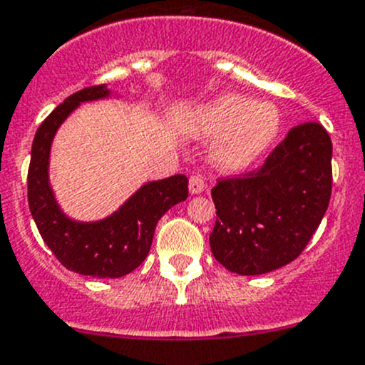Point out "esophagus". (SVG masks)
Here are the masks:
<instances>
[{"instance_id":"1","label":"esophagus","mask_w":365,"mask_h":365,"mask_svg":"<svg viewBox=\"0 0 365 365\" xmlns=\"http://www.w3.org/2000/svg\"><path fill=\"white\" fill-rule=\"evenodd\" d=\"M189 190H190V194H201V192H205V190H206L205 178H202V176H199V175L190 176V180H189Z\"/></svg>"}]
</instances>
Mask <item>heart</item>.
Listing matches in <instances>:
<instances>
[{
	"mask_svg": "<svg viewBox=\"0 0 365 365\" xmlns=\"http://www.w3.org/2000/svg\"><path fill=\"white\" fill-rule=\"evenodd\" d=\"M282 115L271 103L243 94H220L195 110L190 131L217 138L212 148L215 166L241 171L255 163L278 136Z\"/></svg>",
	"mask_w": 365,
	"mask_h": 365,
	"instance_id": "1",
	"label": "heart"
}]
</instances>
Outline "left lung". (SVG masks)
I'll list each match as a JSON object with an SVG mask.
<instances>
[{"label": "left lung", "instance_id": "left-lung-1", "mask_svg": "<svg viewBox=\"0 0 365 365\" xmlns=\"http://www.w3.org/2000/svg\"><path fill=\"white\" fill-rule=\"evenodd\" d=\"M331 190V136L318 122L295 125L259 170L218 180L212 189L213 257L245 276L287 266L320 225Z\"/></svg>", "mask_w": 365, "mask_h": 365}]
</instances>
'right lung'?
<instances>
[{"label":"right lung","instance_id":"obj_1","mask_svg":"<svg viewBox=\"0 0 365 365\" xmlns=\"http://www.w3.org/2000/svg\"><path fill=\"white\" fill-rule=\"evenodd\" d=\"M108 96L106 86H92L64 99L34 134L28 171L29 210L45 245L66 269L96 278H120L136 269L150 252L157 222L189 195L187 176L175 175L141 185L103 220H73L61 210L48 180L53 136L82 103Z\"/></svg>","mask_w":365,"mask_h":365}]
</instances>
